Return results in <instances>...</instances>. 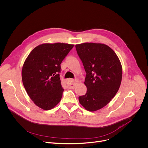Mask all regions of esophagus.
<instances>
[{
    "instance_id": "34e87169",
    "label": "esophagus",
    "mask_w": 148,
    "mask_h": 148,
    "mask_svg": "<svg viewBox=\"0 0 148 148\" xmlns=\"http://www.w3.org/2000/svg\"><path fill=\"white\" fill-rule=\"evenodd\" d=\"M78 80L77 79H69L66 81V85L68 87L73 88H74Z\"/></svg>"
}]
</instances>
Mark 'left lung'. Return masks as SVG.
Instances as JSON below:
<instances>
[{
	"mask_svg": "<svg viewBox=\"0 0 148 148\" xmlns=\"http://www.w3.org/2000/svg\"><path fill=\"white\" fill-rule=\"evenodd\" d=\"M86 75L87 92L78 97L89 111L99 110L108 104L118 92L122 78V68L115 52L108 45L92 42L75 45Z\"/></svg>",
	"mask_w": 148,
	"mask_h": 148,
	"instance_id": "1",
	"label": "left lung"
}]
</instances>
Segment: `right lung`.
<instances>
[{"mask_svg":"<svg viewBox=\"0 0 148 148\" xmlns=\"http://www.w3.org/2000/svg\"><path fill=\"white\" fill-rule=\"evenodd\" d=\"M74 45L43 44L34 48L24 62L22 79L31 100L38 107L49 110L60 101L64 89L61 85L60 64Z\"/></svg>","mask_w":148,"mask_h":148,"instance_id":"right-lung-1","label":"right lung"}]
</instances>
